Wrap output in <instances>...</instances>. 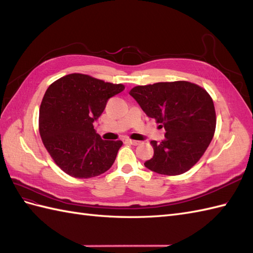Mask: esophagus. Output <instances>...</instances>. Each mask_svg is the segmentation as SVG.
<instances>
[{
	"instance_id": "1",
	"label": "esophagus",
	"mask_w": 253,
	"mask_h": 253,
	"mask_svg": "<svg viewBox=\"0 0 253 253\" xmlns=\"http://www.w3.org/2000/svg\"><path fill=\"white\" fill-rule=\"evenodd\" d=\"M126 141H127L128 143L133 144V145H138V144L140 143V141H137V140H132V139H126Z\"/></svg>"
}]
</instances>
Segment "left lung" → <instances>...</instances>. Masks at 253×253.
Returning a JSON list of instances; mask_svg holds the SVG:
<instances>
[{
    "label": "left lung",
    "instance_id": "obj_1",
    "mask_svg": "<svg viewBox=\"0 0 253 253\" xmlns=\"http://www.w3.org/2000/svg\"><path fill=\"white\" fill-rule=\"evenodd\" d=\"M129 95L148 117L166 129L162 142L151 141L154 155L144 166L164 175L189 171L204 155L215 132V109L207 90L188 81H175L135 86Z\"/></svg>",
    "mask_w": 253,
    "mask_h": 253
}]
</instances>
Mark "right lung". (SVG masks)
Returning a JSON list of instances; mask_svg holds the SVG:
<instances>
[{
	"mask_svg": "<svg viewBox=\"0 0 253 253\" xmlns=\"http://www.w3.org/2000/svg\"><path fill=\"white\" fill-rule=\"evenodd\" d=\"M125 89L83 74H70L51 83L39 113V131L53 162L75 178H90L108 171L121 140H103L93 122L106 102Z\"/></svg>",
	"mask_w": 253,
	"mask_h": 253,
	"instance_id": "add662e5",
	"label": "right lung"
}]
</instances>
